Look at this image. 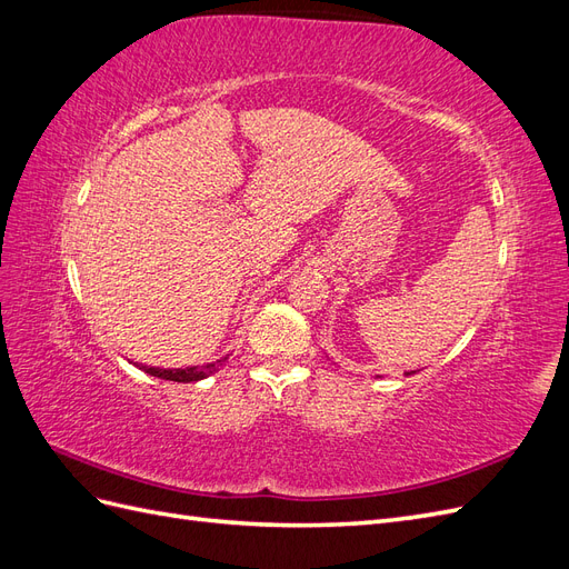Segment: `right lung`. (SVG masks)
<instances>
[{"label":"right lung","instance_id":"add662e5","mask_svg":"<svg viewBox=\"0 0 569 569\" xmlns=\"http://www.w3.org/2000/svg\"><path fill=\"white\" fill-rule=\"evenodd\" d=\"M228 358H220L216 363L209 366H194V368H178V370H161V368H149L144 366L142 370L153 375V377H161V380H170V382H197L203 380V377L213 375L216 370H220V366H226Z\"/></svg>","mask_w":569,"mask_h":569}]
</instances>
